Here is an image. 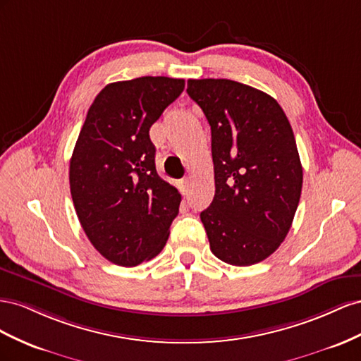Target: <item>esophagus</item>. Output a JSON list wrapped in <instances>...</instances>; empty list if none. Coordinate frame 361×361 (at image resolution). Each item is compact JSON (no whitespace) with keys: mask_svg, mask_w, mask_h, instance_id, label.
Listing matches in <instances>:
<instances>
[{"mask_svg":"<svg viewBox=\"0 0 361 361\" xmlns=\"http://www.w3.org/2000/svg\"><path fill=\"white\" fill-rule=\"evenodd\" d=\"M189 186H190V180L189 178H183L181 180V192L183 193H188Z\"/></svg>","mask_w":361,"mask_h":361,"instance_id":"obj_1","label":"esophagus"}]
</instances>
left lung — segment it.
Masks as SVG:
<instances>
[{
    "label": "left lung",
    "instance_id": "obj_1",
    "mask_svg": "<svg viewBox=\"0 0 361 361\" xmlns=\"http://www.w3.org/2000/svg\"><path fill=\"white\" fill-rule=\"evenodd\" d=\"M212 128L214 198L201 212L212 252L233 266L267 259L286 239L302 189L290 122L264 92L225 78L189 80Z\"/></svg>",
    "mask_w": 361,
    "mask_h": 361
}]
</instances>
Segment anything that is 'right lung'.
<instances>
[{"mask_svg": "<svg viewBox=\"0 0 361 361\" xmlns=\"http://www.w3.org/2000/svg\"><path fill=\"white\" fill-rule=\"evenodd\" d=\"M183 90L181 78L116 81L87 111L69 186L87 239L111 263L137 266L166 245L181 195L159 177L149 128Z\"/></svg>", "mask_w": 361, "mask_h": 361, "instance_id": "right-lung-1", "label": "right lung"}]
</instances>
